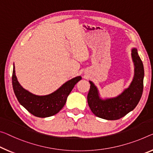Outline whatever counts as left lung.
I'll return each mask as SVG.
<instances>
[{"label":"left lung","instance_id":"8db88e82","mask_svg":"<svg viewBox=\"0 0 153 153\" xmlns=\"http://www.w3.org/2000/svg\"><path fill=\"white\" fill-rule=\"evenodd\" d=\"M131 57L134 64L133 79L128 88L116 97L102 98L97 87L92 81H89L90 89L88 102L96 116L108 120H118L133 111L137 105L144 88V70L136 48L131 50Z\"/></svg>","mask_w":153,"mask_h":153}]
</instances>
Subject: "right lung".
<instances>
[{
  "mask_svg": "<svg viewBox=\"0 0 153 153\" xmlns=\"http://www.w3.org/2000/svg\"><path fill=\"white\" fill-rule=\"evenodd\" d=\"M81 79V76L72 78L50 94L36 95L25 90L18 82L13 63L12 85L14 93L20 104L36 117H46L57 114L65 105L68 96L75 85Z\"/></svg>",
  "mask_w": 153,
  "mask_h": 153,
  "instance_id": "right-lung-1",
  "label": "right lung"
}]
</instances>
